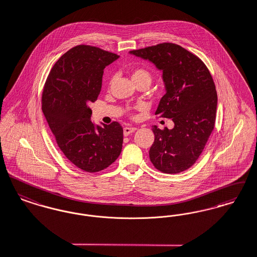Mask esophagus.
I'll list each match as a JSON object with an SVG mask.
<instances>
[{"label": "esophagus", "instance_id": "esophagus-1", "mask_svg": "<svg viewBox=\"0 0 257 257\" xmlns=\"http://www.w3.org/2000/svg\"><path fill=\"white\" fill-rule=\"evenodd\" d=\"M137 128L134 127V126H125L123 127V135L124 136H128L132 133H135Z\"/></svg>", "mask_w": 257, "mask_h": 257}]
</instances>
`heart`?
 <instances>
[{"mask_svg":"<svg viewBox=\"0 0 257 257\" xmlns=\"http://www.w3.org/2000/svg\"><path fill=\"white\" fill-rule=\"evenodd\" d=\"M132 78L136 85L144 83L150 86V84L153 81V72L150 68L145 66H136L132 69ZM113 79L111 78L109 81V85H111Z\"/></svg>","mask_w":257,"mask_h":257,"instance_id":"b5f03b06","label":"heart"}]
</instances>
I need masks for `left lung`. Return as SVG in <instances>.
Instances as JSON below:
<instances>
[{
  "instance_id": "1",
  "label": "left lung",
  "mask_w": 257,
  "mask_h": 257,
  "mask_svg": "<svg viewBox=\"0 0 257 257\" xmlns=\"http://www.w3.org/2000/svg\"><path fill=\"white\" fill-rule=\"evenodd\" d=\"M162 70L166 94L156 111L172 119L174 127L154 125L155 141L149 151L151 162L166 174H177L198 160L216 122L217 95L206 65L182 46L163 42L131 51Z\"/></svg>"
}]
</instances>
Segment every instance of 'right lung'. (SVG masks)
Returning a JSON list of instances; mask_svg holds the SVG:
<instances>
[{
	"label": "right lung",
	"mask_w": 257,
	"mask_h": 257,
	"mask_svg": "<svg viewBox=\"0 0 257 257\" xmlns=\"http://www.w3.org/2000/svg\"><path fill=\"white\" fill-rule=\"evenodd\" d=\"M119 56L81 44L69 49L51 68L42 91V112L58 147L85 172L104 170L122 152V127L91 120V102L101 90L103 69Z\"/></svg>",
	"instance_id": "obj_1"
}]
</instances>
